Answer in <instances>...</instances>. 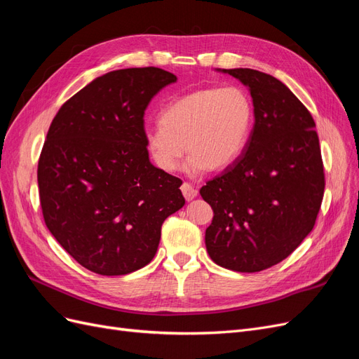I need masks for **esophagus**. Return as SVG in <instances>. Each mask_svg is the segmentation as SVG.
Masks as SVG:
<instances>
[{"label":"esophagus","instance_id":"1","mask_svg":"<svg viewBox=\"0 0 359 359\" xmlns=\"http://www.w3.org/2000/svg\"><path fill=\"white\" fill-rule=\"evenodd\" d=\"M181 191L184 194V198H186L187 201H191L198 196V190L194 189L190 182H184L181 186Z\"/></svg>","mask_w":359,"mask_h":359}]
</instances>
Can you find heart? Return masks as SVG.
Here are the masks:
<instances>
[{
  "label": "heart",
  "instance_id": "1",
  "mask_svg": "<svg viewBox=\"0 0 359 359\" xmlns=\"http://www.w3.org/2000/svg\"><path fill=\"white\" fill-rule=\"evenodd\" d=\"M253 127V104L235 85L206 86L177 97L163 107L160 121L145 130L147 153L161 172L184 165L189 175L224 169L243 154Z\"/></svg>",
  "mask_w": 359,
  "mask_h": 359
}]
</instances>
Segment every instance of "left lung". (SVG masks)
<instances>
[{
  "mask_svg": "<svg viewBox=\"0 0 359 359\" xmlns=\"http://www.w3.org/2000/svg\"><path fill=\"white\" fill-rule=\"evenodd\" d=\"M222 72L248 86L255 126L243 154L201 189L214 211L205 244L217 265L257 273L286 259L316 223L325 190L319 137L307 107L274 76Z\"/></svg>",
  "mask_w": 359,
  "mask_h": 359,
  "instance_id": "8db88e82",
  "label": "left lung"
}]
</instances>
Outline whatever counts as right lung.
Returning a JSON list of instances; mask_svg holds the SVG:
<instances>
[{
	"label": "right lung",
	"instance_id": "1",
	"mask_svg": "<svg viewBox=\"0 0 359 359\" xmlns=\"http://www.w3.org/2000/svg\"><path fill=\"white\" fill-rule=\"evenodd\" d=\"M177 76L123 69L94 79L52 119L39 158L43 219L61 247L100 276H124L156 256L161 224L181 210L182 181L151 165L144 115Z\"/></svg>",
	"mask_w": 359,
	"mask_h": 359
}]
</instances>
